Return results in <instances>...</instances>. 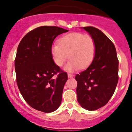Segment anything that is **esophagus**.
<instances>
[{
	"label": "esophagus",
	"instance_id": "1",
	"mask_svg": "<svg viewBox=\"0 0 132 132\" xmlns=\"http://www.w3.org/2000/svg\"><path fill=\"white\" fill-rule=\"evenodd\" d=\"M68 78H73V77H74V75H71V74H69V73H68Z\"/></svg>",
	"mask_w": 132,
	"mask_h": 132
}]
</instances>
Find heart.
<instances>
[{
    "instance_id": "b5f03b06",
    "label": "heart",
    "mask_w": 132,
    "mask_h": 132,
    "mask_svg": "<svg viewBox=\"0 0 132 132\" xmlns=\"http://www.w3.org/2000/svg\"><path fill=\"white\" fill-rule=\"evenodd\" d=\"M58 44L51 46V54L57 66H63L66 60L70 61L64 69L69 72L84 69L91 64L95 54V43L90 35L79 32L65 34L58 40Z\"/></svg>"
}]
</instances>
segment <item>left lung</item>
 <instances>
[{
    "label": "left lung",
    "instance_id": "8db88e82",
    "mask_svg": "<svg viewBox=\"0 0 132 132\" xmlns=\"http://www.w3.org/2000/svg\"><path fill=\"white\" fill-rule=\"evenodd\" d=\"M94 40L95 54L90 66L76 75L79 104L88 110H95L109 102L119 80V61L116 47L101 30L83 27Z\"/></svg>",
    "mask_w": 132,
    "mask_h": 132
}]
</instances>
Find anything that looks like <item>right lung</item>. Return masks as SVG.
Listing matches in <instances>:
<instances>
[{
  "instance_id": "add662e5",
  "label": "right lung",
  "mask_w": 132,
  "mask_h": 132,
  "mask_svg": "<svg viewBox=\"0 0 132 132\" xmlns=\"http://www.w3.org/2000/svg\"><path fill=\"white\" fill-rule=\"evenodd\" d=\"M68 31L54 26L38 27L24 36L18 46L15 60L18 87L28 105L39 111L52 112L61 104L68 75L54 63L51 48L57 36Z\"/></svg>"
}]
</instances>
